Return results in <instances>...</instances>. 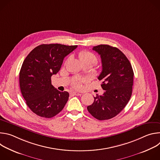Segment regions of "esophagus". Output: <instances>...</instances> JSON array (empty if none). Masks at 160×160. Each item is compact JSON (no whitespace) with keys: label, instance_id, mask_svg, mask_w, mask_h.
Instances as JSON below:
<instances>
[{"label":"esophagus","instance_id":"obj_1","mask_svg":"<svg viewBox=\"0 0 160 160\" xmlns=\"http://www.w3.org/2000/svg\"><path fill=\"white\" fill-rule=\"evenodd\" d=\"M71 95H72V96H81L82 94L81 93L75 92H71Z\"/></svg>","mask_w":160,"mask_h":160}]
</instances>
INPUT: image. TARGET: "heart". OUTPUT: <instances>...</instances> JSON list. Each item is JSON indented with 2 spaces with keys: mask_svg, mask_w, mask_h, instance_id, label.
I'll use <instances>...</instances> for the list:
<instances>
[{
  "mask_svg": "<svg viewBox=\"0 0 160 160\" xmlns=\"http://www.w3.org/2000/svg\"><path fill=\"white\" fill-rule=\"evenodd\" d=\"M78 56L83 64L88 63L94 66L98 62L97 56L94 54H93L92 52H91L90 51H81L79 52ZM85 81H87V79H82L80 80H78L74 83V87L77 88H80L82 87L81 83Z\"/></svg>",
  "mask_w": 160,
  "mask_h": 160,
  "instance_id": "1",
  "label": "heart"
}]
</instances>
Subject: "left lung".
I'll list each match as a JSON object with an SVG mask.
<instances>
[{
    "mask_svg": "<svg viewBox=\"0 0 160 160\" xmlns=\"http://www.w3.org/2000/svg\"><path fill=\"white\" fill-rule=\"evenodd\" d=\"M92 49L101 56L102 72L98 78L102 81L105 92L94 97L93 104L87 106V110L99 120H109L120 113L129 101L133 72L129 60L118 48L101 44Z\"/></svg>",
    "mask_w": 160,
    "mask_h": 160,
    "instance_id": "left-lung-1",
    "label": "left lung"
}]
</instances>
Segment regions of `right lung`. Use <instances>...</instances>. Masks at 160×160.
<instances>
[{"instance_id": "add662e5", "label": "right lung", "mask_w": 160, "mask_h": 160, "mask_svg": "<svg viewBox=\"0 0 160 160\" xmlns=\"http://www.w3.org/2000/svg\"><path fill=\"white\" fill-rule=\"evenodd\" d=\"M77 45L42 44L24 60L19 72V85L29 108L38 116L52 118L61 112L69 93L60 92L51 83V77L59 70L64 58Z\"/></svg>"}]
</instances>
